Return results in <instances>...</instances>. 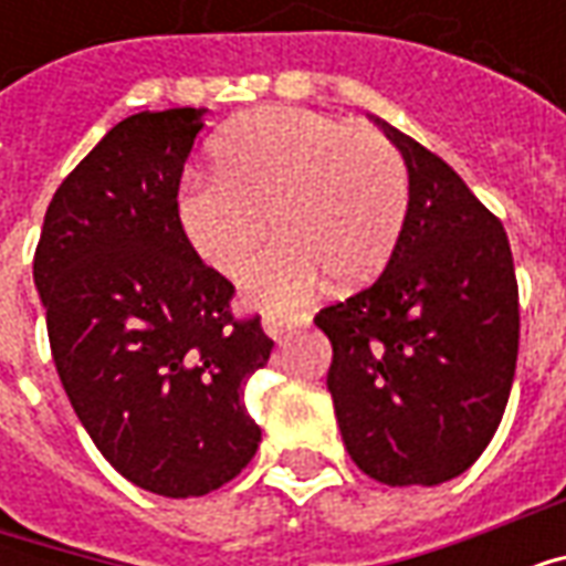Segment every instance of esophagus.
Segmentation results:
<instances>
[{
	"instance_id": "obj_1",
	"label": "esophagus",
	"mask_w": 566,
	"mask_h": 566,
	"mask_svg": "<svg viewBox=\"0 0 566 566\" xmlns=\"http://www.w3.org/2000/svg\"><path fill=\"white\" fill-rule=\"evenodd\" d=\"M294 327H296L294 318H282V315H266V318H263V331L270 333L272 339H282L284 333L294 331Z\"/></svg>"
}]
</instances>
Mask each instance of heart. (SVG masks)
<instances>
[{"label":"heart","mask_w":566,"mask_h":566,"mask_svg":"<svg viewBox=\"0 0 566 566\" xmlns=\"http://www.w3.org/2000/svg\"><path fill=\"white\" fill-rule=\"evenodd\" d=\"M221 172L178 190L181 233L202 263L235 275L270 233L282 239L245 272V296L287 308L318 287L373 279L400 239L409 178L381 133L306 108H260L218 142Z\"/></svg>","instance_id":"1"}]
</instances>
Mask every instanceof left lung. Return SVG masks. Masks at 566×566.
<instances>
[{
    "label": "left lung",
    "instance_id": "1",
    "mask_svg": "<svg viewBox=\"0 0 566 566\" xmlns=\"http://www.w3.org/2000/svg\"><path fill=\"white\" fill-rule=\"evenodd\" d=\"M409 169V209L379 279L315 324L352 461L385 485H439L485 451L518 357L506 230L449 163L381 120Z\"/></svg>",
    "mask_w": 566,
    "mask_h": 566
}]
</instances>
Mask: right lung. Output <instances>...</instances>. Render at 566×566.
Instances as JSON below:
<instances>
[{
  "label": "right lung",
  "instance_id": "obj_1",
  "mask_svg": "<svg viewBox=\"0 0 566 566\" xmlns=\"http://www.w3.org/2000/svg\"><path fill=\"white\" fill-rule=\"evenodd\" d=\"M199 129L197 108L108 129L56 187L32 260L75 416L117 473L163 497H202L245 470L260 442L245 385L272 352L178 223Z\"/></svg>",
  "mask_w": 566,
  "mask_h": 566
}]
</instances>
